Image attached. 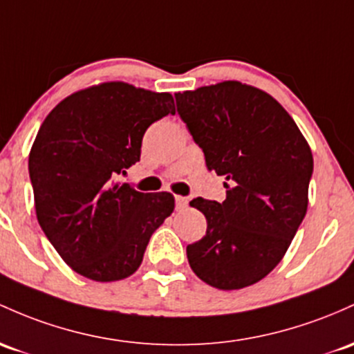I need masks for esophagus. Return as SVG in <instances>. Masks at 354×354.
<instances>
[{"label":"esophagus","instance_id":"obj_1","mask_svg":"<svg viewBox=\"0 0 354 354\" xmlns=\"http://www.w3.org/2000/svg\"><path fill=\"white\" fill-rule=\"evenodd\" d=\"M174 201H176V209H185L186 207H188V198L176 196L174 198Z\"/></svg>","mask_w":354,"mask_h":354}]
</instances>
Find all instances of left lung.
<instances>
[{
	"label": "left lung",
	"instance_id": "obj_1",
	"mask_svg": "<svg viewBox=\"0 0 354 354\" xmlns=\"http://www.w3.org/2000/svg\"><path fill=\"white\" fill-rule=\"evenodd\" d=\"M174 97L207 168L227 180L225 201L189 203L207 218V235L186 247L189 267L221 290L255 284L308 212L310 147L286 109L252 85L227 80Z\"/></svg>",
	"mask_w": 354,
	"mask_h": 354
}]
</instances>
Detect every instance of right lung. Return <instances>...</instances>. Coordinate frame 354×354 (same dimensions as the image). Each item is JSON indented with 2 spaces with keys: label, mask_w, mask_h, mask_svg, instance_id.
I'll list each match as a JSON object with an SVG mask.
<instances>
[{
  "label": "right lung",
  "mask_w": 354,
  "mask_h": 354,
  "mask_svg": "<svg viewBox=\"0 0 354 354\" xmlns=\"http://www.w3.org/2000/svg\"><path fill=\"white\" fill-rule=\"evenodd\" d=\"M168 114V92L106 82L68 95L41 124L28 158L37 218L77 274L97 282L129 277L173 213L171 193L115 181L141 158L147 127Z\"/></svg>",
  "instance_id": "1"
}]
</instances>
